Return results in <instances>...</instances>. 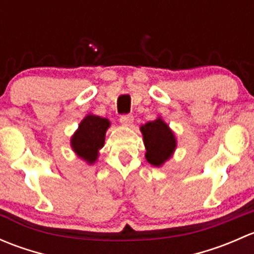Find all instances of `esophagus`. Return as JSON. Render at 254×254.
I'll list each match as a JSON object with an SVG mask.
<instances>
[{"mask_svg":"<svg viewBox=\"0 0 254 254\" xmlns=\"http://www.w3.org/2000/svg\"><path fill=\"white\" fill-rule=\"evenodd\" d=\"M132 122H134V117L132 115H123V117H120V123L124 127H130L132 124Z\"/></svg>","mask_w":254,"mask_h":254,"instance_id":"1","label":"esophagus"}]
</instances>
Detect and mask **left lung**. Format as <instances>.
I'll use <instances>...</instances> for the list:
<instances>
[{
    "label": "left lung",
    "mask_w": 254,
    "mask_h": 254,
    "mask_svg": "<svg viewBox=\"0 0 254 254\" xmlns=\"http://www.w3.org/2000/svg\"><path fill=\"white\" fill-rule=\"evenodd\" d=\"M143 137L145 157L150 165L161 167L173 156L177 147V139L167 123L161 117L147 122L140 127Z\"/></svg>",
    "instance_id": "1"
}]
</instances>
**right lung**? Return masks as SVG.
<instances>
[{"instance_id": "add662e5", "label": "right lung", "mask_w": 254, "mask_h": 254, "mask_svg": "<svg viewBox=\"0 0 254 254\" xmlns=\"http://www.w3.org/2000/svg\"><path fill=\"white\" fill-rule=\"evenodd\" d=\"M109 127L111 122L107 118L88 113L71 136V148L87 165H94L98 160L99 150L104 146L106 132Z\"/></svg>"}]
</instances>
